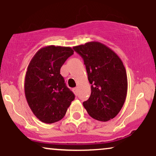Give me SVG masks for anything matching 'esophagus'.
<instances>
[{
  "mask_svg": "<svg viewBox=\"0 0 156 156\" xmlns=\"http://www.w3.org/2000/svg\"><path fill=\"white\" fill-rule=\"evenodd\" d=\"M73 92H74V94H76V95H77L78 94V88H74L73 89Z\"/></svg>",
  "mask_w": 156,
  "mask_h": 156,
  "instance_id": "obj_1",
  "label": "esophagus"
}]
</instances>
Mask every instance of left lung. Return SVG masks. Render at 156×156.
<instances>
[{
    "label": "left lung",
    "mask_w": 156,
    "mask_h": 156,
    "mask_svg": "<svg viewBox=\"0 0 156 156\" xmlns=\"http://www.w3.org/2000/svg\"><path fill=\"white\" fill-rule=\"evenodd\" d=\"M73 48L83 58L92 84L84 108L96 120H110L119 114L126 99L128 78L122 61L108 46L96 41Z\"/></svg>",
    "instance_id": "1"
}]
</instances>
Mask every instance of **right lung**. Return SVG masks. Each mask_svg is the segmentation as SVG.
Masks as SVG:
<instances>
[{
	"mask_svg": "<svg viewBox=\"0 0 156 156\" xmlns=\"http://www.w3.org/2000/svg\"><path fill=\"white\" fill-rule=\"evenodd\" d=\"M73 53L70 47L48 45L40 48L28 64L25 95L33 114L42 122L61 120L75 99L60 74L62 66Z\"/></svg>",
	"mask_w": 156,
	"mask_h": 156,
	"instance_id": "1",
	"label": "right lung"
}]
</instances>
